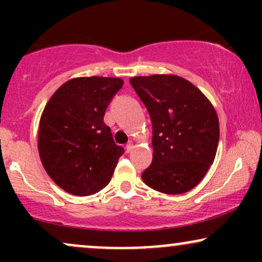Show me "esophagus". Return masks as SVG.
<instances>
[{
    "mask_svg": "<svg viewBox=\"0 0 262 262\" xmlns=\"http://www.w3.org/2000/svg\"><path fill=\"white\" fill-rule=\"evenodd\" d=\"M127 86H129V85H128V83H127Z\"/></svg>",
    "mask_w": 262,
    "mask_h": 262,
    "instance_id": "34e87169",
    "label": "esophagus"
}]
</instances>
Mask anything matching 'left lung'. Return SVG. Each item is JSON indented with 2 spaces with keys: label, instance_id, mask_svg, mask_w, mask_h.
Segmentation results:
<instances>
[{
  "label": "left lung",
  "instance_id": "8db88e82",
  "mask_svg": "<svg viewBox=\"0 0 262 262\" xmlns=\"http://www.w3.org/2000/svg\"><path fill=\"white\" fill-rule=\"evenodd\" d=\"M122 86L119 77H77L48 101L39 122V156L50 179L68 193L91 196L112 179L124 149L103 117Z\"/></svg>",
  "mask_w": 262,
  "mask_h": 262
}]
</instances>
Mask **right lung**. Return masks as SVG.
<instances>
[{"label": "right lung", "instance_id": "1", "mask_svg": "<svg viewBox=\"0 0 262 262\" xmlns=\"http://www.w3.org/2000/svg\"><path fill=\"white\" fill-rule=\"evenodd\" d=\"M130 85L152 124L154 154L141 179L162 193L191 191L206 176L217 152L214 108L192 83L173 75L132 77Z\"/></svg>", "mask_w": 262, "mask_h": 262}]
</instances>
